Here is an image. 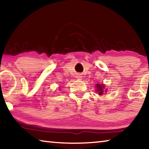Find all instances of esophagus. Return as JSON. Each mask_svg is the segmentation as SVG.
I'll use <instances>...</instances> for the list:
<instances>
[{
  "instance_id": "obj_1",
  "label": "esophagus",
  "mask_w": 149,
  "mask_h": 149,
  "mask_svg": "<svg viewBox=\"0 0 149 149\" xmlns=\"http://www.w3.org/2000/svg\"><path fill=\"white\" fill-rule=\"evenodd\" d=\"M78 78H79V79H81V77L79 76V77H78Z\"/></svg>"
}]
</instances>
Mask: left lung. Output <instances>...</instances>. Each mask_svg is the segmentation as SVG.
Wrapping results in <instances>:
<instances>
[{"label":"left lung","mask_w":149,"mask_h":149,"mask_svg":"<svg viewBox=\"0 0 149 149\" xmlns=\"http://www.w3.org/2000/svg\"><path fill=\"white\" fill-rule=\"evenodd\" d=\"M104 84H97L96 85V88H97V93H99V95H103V92H104ZM107 91H105V92H107Z\"/></svg>","instance_id":"1"}]
</instances>
